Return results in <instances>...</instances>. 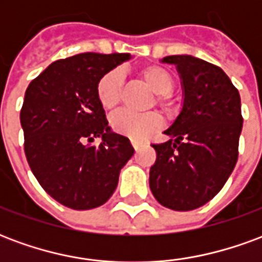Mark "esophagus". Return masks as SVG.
Instances as JSON below:
<instances>
[{
  "label": "esophagus",
  "instance_id": "obj_1",
  "mask_svg": "<svg viewBox=\"0 0 262 262\" xmlns=\"http://www.w3.org/2000/svg\"><path fill=\"white\" fill-rule=\"evenodd\" d=\"M132 146L135 147V150H139V148H140L143 146V143L142 142H137V140H132Z\"/></svg>",
  "mask_w": 262,
  "mask_h": 262
}]
</instances>
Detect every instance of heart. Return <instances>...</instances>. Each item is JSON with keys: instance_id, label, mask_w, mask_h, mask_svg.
<instances>
[{"instance_id": "b5f03b06", "label": "heart", "mask_w": 262, "mask_h": 262, "mask_svg": "<svg viewBox=\"0 0 262 262\" xmlns=\"http://www.w3.org/2000/svg\"><path fill=\"white\" fill-rule=\"evenodd\" d=\"M139 77L146 85L154 92L151 105L156 103L163 114L174 116L177 112V101L172 97L174 77L163 66L148 64L139 70ZM123 82L125 77L122 70L112 69L101 75L98 80L97 99L105 111H114L119 106L123 97ZM163 120L157 112L133 114L129 111H122L111 118V126L116 133L126 136L132 140H144L156 132L160 130Z\"/></svg>"}]
</instances>
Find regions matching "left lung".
<instances>
[{
  "mask_svg": "<svg viewBox=\"0 0 262 262\" xmlns=\"http://www.w3.org/2000/svg\"><path fill=\"white\" fill-rule=\"evenodd\" d=\"M176 64L185 91L184 106L154 143L156 163L150 189L163 206L192 210L217 195L236 167L243 127L240 94L217 66L192 56H167Z\"/></svg>",
  "mask_w": 262,
  "mask_h": 262,
  "instance_id": "8db88e82",
  "label": "left lung"
}]
</instances>
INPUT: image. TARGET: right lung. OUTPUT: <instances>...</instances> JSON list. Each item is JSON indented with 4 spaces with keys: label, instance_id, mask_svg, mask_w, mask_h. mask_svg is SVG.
<instances>
[{
    "label": "right lung",
    "instance_id": "1",
    "mask_svg": "<svg viewBox=\"0 0 262 262\" xmlns=\"http://www.w3.org/2000/svg\"><path fill=\"white\" fill-rule=\"evenodd\" d=\"M129 53H80L49 66L25 92L20 109L24 148L37 182L67 208L101 206L118 187L135 153L129 139L112 133L97 99L98 80ZM102 137L99 146L85 145Z\"/></svg>",
    "mask_w": 262,
    "mask_h": 262
}]
</instances>
